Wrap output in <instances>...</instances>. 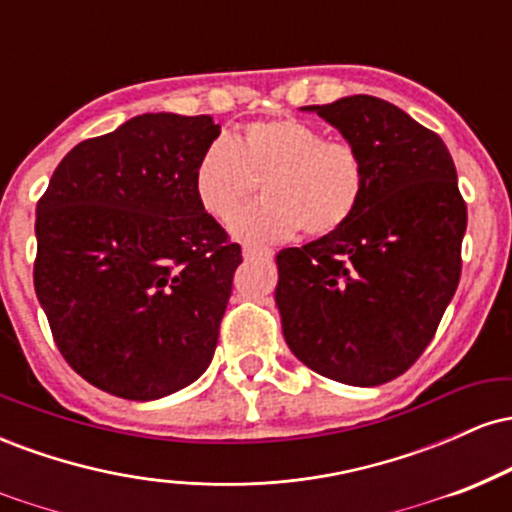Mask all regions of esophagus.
<instances>
[{"mask_svg":"<svg viewBox=\"0 0 512 512\" xmlns=\"http://www.w3.org/2000/svg\"><path fill=\"white\" fill-rule=\"evenodd\" d=\"M243 257H245V262H252V260H262V257H269V252H267V250L250 248V245H245V248H243Z\"/></svg>","mask_w":512,"mask_h":512,"instance_id":"1","label":"esophagus"}]
</instances>
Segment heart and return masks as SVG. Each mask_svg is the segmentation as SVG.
I'll return each mask as SVG.
<instances>
[{"label":"heart","mask_w":512,"mask_h":512,"mask_svg":"<svg viewBox=\"0 0 512 512\" xmlns=\"http://www.w3.org/2000/svg\"><path fill=\"white\" fill-rule=\"evenodd\" d=\"M262 180L264 202L233 219L245 243H279L301 228L310 236L339 231L361 204L366 166L349 142L327 139L296 117L250 122L236 139H214L195 163L192 190L211 219L228 221Z\"/></svg>","instance_id":"1"}]
</instances>
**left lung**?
<instances>
[{"label": "left lung", "mask_w": 512, "mask_h": 512, "mask_svg": "<svg viewBox=\"0 0 512 512\" xmlns=\"http://www.w3.org/2000/svg\"><path fill=\"white\" fill-rule=\"evenodd\" d=\"M366 166V190L339 231L276 255L274 301L298 361L344 385L390 383L438 330L462 272L467 204L436 132L375 96L305 105Z\"/></svg>", "instance_id": "8db88e82"}]
</instances>
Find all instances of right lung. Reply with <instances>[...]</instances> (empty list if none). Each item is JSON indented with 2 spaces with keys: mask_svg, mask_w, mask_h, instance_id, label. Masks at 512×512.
<instances>
[{
  "mask_svg": "<svg viewBox=\"0 0 512 512\" xmlns=\"http://www.w3.org/2000/svg\"><path fill=\"white\" fill-rule=\"evenodd\" d=\"M209 115L146 113L76 144L35 209L33 284L64 361L98 390L151 402L209 368L243 262L197 204Z\"/></svg>",
  "mask_w": 512,
  "mask_h": 512,
  "instance_id": "1",
  "label": "right lung"
}]
</instances>
